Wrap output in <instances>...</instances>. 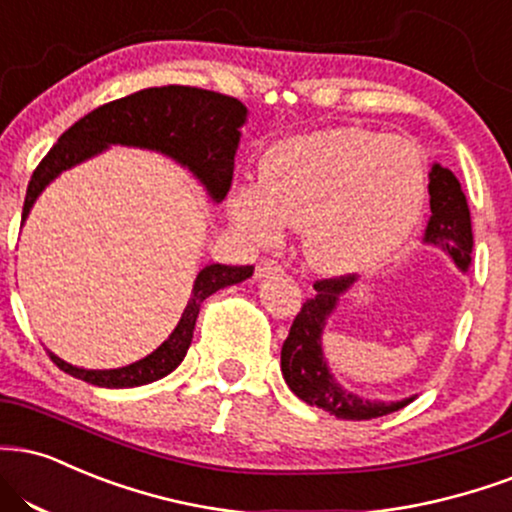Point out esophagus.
Here are the masks:
<instances>
[{"mask_svg":"<svg viewBox=\"0 0 512 512\" xmlns=\"http://www.w3.org/2000/svg\"><path fill=\"white\" fill-rule=\"evenodd\" d=\"M272 272H281V264L279 262H276V260L257 262V267H255V274L257 276H267V274H272Z\"/></svg>","mask_w":512,"mask_h":512,"instance_id":"34e87169","label":"esophagus"}]
</instances>
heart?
Returning <instances> with one entry per match:
<instances>
[{
  "mask_svg": "<svg viewBox=\"0 0 512 512\" xmlns=\"http://www.w3.org/2000/svg\"><path fill=\"white\" fill-rule=\"evenodd\" d=\"M424 200L427 164L410 138L331 128L272 147L260 188L233 193L231 217L257 243L303 226L307 260L324 272H353L408 236Z\"/></svg>",
  "mask_w": 512,
  "mask_h": 512,
  "instance_id": "obj_1",
  "label": "heart"
}]
</instances>
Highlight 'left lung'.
I'll list each match as a JSON object with an SVG mask.
<instances>
[{
  "instance_id": "1",
  "label": "left lung",
  "mask_w": 512,
  "mask_h": 512,
  "mask_svg": "<svg viewBox=\"0 0 512 512\" xmlns=\"http://www.w3.org/2000/svg\"><path fill=\"white\" fill-rule=\"evenodd\" d=\"M429 207L432 219L427 224L424 240L441 245L460 269L470 267L472 252V224L467 200L460 190L458 178L451 171L436 164L429 174ZM355 281L353 274L334 276V279L315 281V295L307 298L300 312L295 315L288 338L281 348V372L288 389L305 403L317 405L329 415L341 420H374V417L391 415L408 405L410 400L398 403H379L365 400L353 393L343 391L331 377L329 367L322 355V329L329 312L334 310L338 295Z\"/></svg>"
}]
</instances>
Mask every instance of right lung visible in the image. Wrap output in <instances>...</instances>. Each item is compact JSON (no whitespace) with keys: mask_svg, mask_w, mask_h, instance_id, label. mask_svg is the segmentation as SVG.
Wrapping results in <instances>:
<instances>
[{"mask_svg":"<svg viewBox=\"0 0 512 512\" xmlns=\"http://www.w3.org/2000/svg\"><path fill=\"white\" fill-rule=\"evenodd\" d=\"M248 109L236 97L214 90L190 88V85H164V88L138 90L121 100L107 102L92 109L83 119L73 123L52 145L30 176L21 219L28 217L35 197L42 188L69 166L83 162L107 145H135L159 150L188 166L205 183L214 200H224L233 181V157ZM255 267H231V264H209L197 274L193 295L178 326L155 353L119 369H80L49 353L61 372L104 386V389H131L166 377L181 365L190 341H193L195 319L200 315L202 300L219 288L233 286L252 276Z\"/></svg>","mask_w":512,"mask_h":512,"instance_id":"1","label":"right lung"}]
</instances>
